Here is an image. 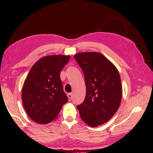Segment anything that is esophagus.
<instances>
[{
  "label": "esophagus",
  "instance_id": "esophagus-1",
  "mask_svg": "<svg viewBox=\"0 0 153 153\" xmlns=\"http://www.w3.org/2000/svg\"><path fill=\"white\" fill-rule=\"evenodd\" d=\"M72 97H73V94H72V93H69V94H67V97H68L69 101H71V99H72Z\"/></svg>",
  "mask_w": 153,
  "mask_h": 153
}]
</instances>
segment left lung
<instances>
[{"label":"left lung","instance_id":"1","mask_svg":"<svg viewBox=\"0 0 153 153\" xmlns=\"http://www.w3.org/2000/svg\"><path fill=\"white\" fill-rule=\"evenodd\" d=\"M74 58L84 74L86 93L77 106L84 123L97 127L111 120L120 107L122 86L116 67L97 52L77 53Z\"/></svg>","mask_w":153,"mask_h":153}]
</instances>
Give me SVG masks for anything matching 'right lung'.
Listing matches in <instances>:
<instances>
[{
    "mask_svg": "<svg viewBox=\"0 0 153 153\" xmlns=\"http://www.w3.org/2000/svg\"><path fill=\"white\" fill-rule=\"evenodd\" d=\"M69 55H48L36 61L30 69L22 88L23 105L36 123L47 124L57 118L68 101L60 73L68 63Z\"/></svg>",
    "mask_w": 153,
    "mask_h": 153,
    "instance_id": "obj_1",
    "label": "right lung"
}]
</instances>
